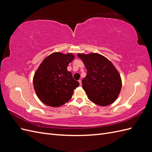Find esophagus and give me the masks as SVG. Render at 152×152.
I'll return each mask as SVG.
<instances>
[{"label":"esophagus","instance_id":"34e87169","mask_svg":"<svg viewBox=\"0 0 152 152\" xmlns=\"http://www.w3.org/2000/svg\"><path fill=\"white\" fill-rule=\"evenodd\" d=\"M79 82L80 86H82V81H81V80H79Z\"/></svg>","mask_w":152,"mask_h":152}]
</instances>
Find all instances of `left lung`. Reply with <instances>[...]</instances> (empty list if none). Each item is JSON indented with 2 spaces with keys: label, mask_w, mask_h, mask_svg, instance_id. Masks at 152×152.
Returning <instances> with one entry per match:
<instances>
[{
  "label": "left lung",
  "mask_w": 152,
  "mask_h": 152,
  "mask_svg": "<svg viewBox=\"0 0 152 152\" xmlns=\"http://www.w3.org/2000/svg\"><path fill=\"white\" fill-rule=\"evenodd\" d=\"M77 56L87 69V75L82 84L88 98L103 107L115 102L120 94L122 80L113 63L98 53H79Z\"/></svg>",
  "instance_id": "8db88e82"
}]
</instances>
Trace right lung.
Listing matches in <instances>:
<instances>
[{
    "label": "right lung",
    "mask_w": 152,
    "mask_h": 152,
    "mask_svg": "<svg viewBox=\"0 0 152 152\" xmlns=\"http://www.w3.org/2000/svg\"><path fill=\"white\" fill-rule=\"evenodd\" d=\"M75 56L72 53L55 52L41 63L35 72L33 82L37 96L44 104L58 107L68 102L73 90L79 86L67 70L68 64Z\"/></svg>",
    "instance_id": "1"
}]
</instances>
